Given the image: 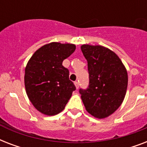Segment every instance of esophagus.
Here are the masks:
<instances>
[{
	"mask_svg": "<svg viewBox=\"0 0 147 147\" xmlns=\"http://www.w3.org/2000/svg\"><path fill=\"white\" fill-rule=\"evenodd\" d=\"M75 85H76V88H77V89H78V86H79V83H78V82H77V81H76V82H75Z\"/></svg>",
	"mask_w": 147,
	"mask_h": 147,
	"instance_id": "esophagus-1",
	"label": "esophagus"
}]
</instances>
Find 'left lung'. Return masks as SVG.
<instances>
[{"label":"left lung","instance_id":"obj_1","mask_svg":"<svg viewBox=\"0 0 147 147\" xmlns=\"http://www.w3.org/2000/svg\"><path fill=\"white\" fill-rule=\"evenodd\" d=\"M88 62L89 83L79 89L87 111L97 118L113 114L123 102L127 88V72L117 55L101 46L82 45Z\"/></svg>","mask_w":147,"mask_h":147}]
</instances>
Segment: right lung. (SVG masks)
Masks as SVG:
<instances>
[{"instance_id":"add662e5","label":"right lung","mask_w":147,"mask_h":147,"mask_svg":"<svg viewBox=\"0 0 147 147\" xmlns=\"http://www.w3.org/2000/svg\"><path fill=\"white\" fill-rule=\"evenodd\" d=\"M76 50L73 44L51 42L36 50L25 69L24 82L29 99L46 115H55L64 109L76 89L69 80L63 60Z\"/></svg>"}]
</instances>
